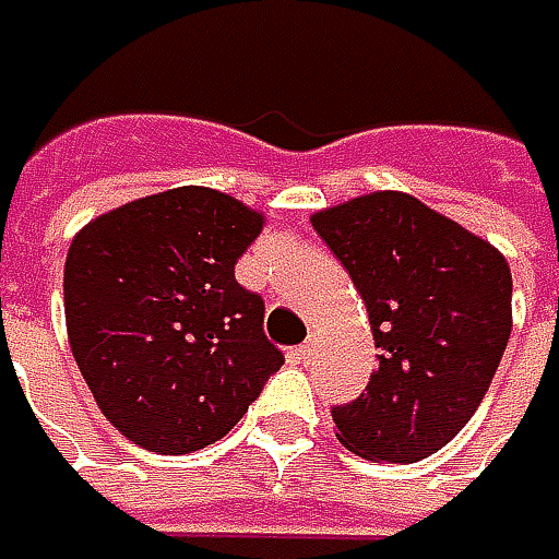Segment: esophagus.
Here are the masks:
<instances>
[{"label":"esophagus","instance_id":"obj_1","mask_svg":"<svg viewBox=\"0 0 559 559\" xmlns=\"http://www.w3.org/2000/svg\"><path fill=\"white\" fill-rule=\"evenodd\" d=\"M314 352H318V336H308V340L295 349V355H298V358H311Z\"/></svg>","mask_w":559,"mask_h":559}]
</instances>
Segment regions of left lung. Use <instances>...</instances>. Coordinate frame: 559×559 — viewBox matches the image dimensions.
<instances>
[{
	"mask_svg": "<svg viewBox=\"0 0 559 559\" xmlns=\"http://www.w3.org/2000/svg\"><path fill=\"white\" fill-rule=\"evenodd\" d=\"M318 236L368 308L377 371L333 405L336 437L374 462H418L468 425L513 326L503 254L400 191L323 210Z\"/></svg>",
	"mask_w": 559,
	"mask_h": 559,
	"instance_id": "left-lung-1",
	"label": "left lung"
}]
</instances>
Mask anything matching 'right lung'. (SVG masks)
<instances>
[{
  "instance_id": "obj_1",
  "label": "right lung",
  "mask_w": 559,
  "mask_h": 559,
  "mask_svg": "<svg viewBox=\"0 0 559 559\" xmlns=\"http://www.w3.org/2000/svg\"><path fill=\"white\" fill-rule=\"evenodd\" d=\"M264 216L173 188L87 223L66 261V323L99 412L138 447L182 456L236 428L286 355L236 261Z\"/></svg>"
}]
</instances>
